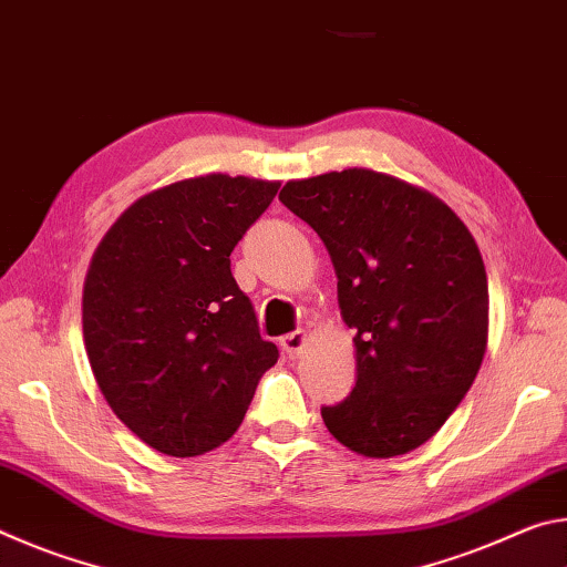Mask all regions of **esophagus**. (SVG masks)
Segmentation results:
<instances>
[{
  "label": "esophagus",
  "instance_id": "1",
  "mask_svg": "<svg viewBox=\"0 0 567 567\" xmlns=\"http://www.w3.org/2000/svg\"><path fill=\"white\" fill-rule=\"evenodd\" d=\"M280 344H282V350L290 354V358H297V354H300L302 348H305V332L302 330H295L290 334H285V338L280 340Z\"/></svg>",
  "mask_w": 567,
  "mask_h": 567
}]
</instances>
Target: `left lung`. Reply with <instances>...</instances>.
Here are the masks:
<instances>
[{
  "label": "left lung",
  "instance_id": "1",
  "mask_svg": "<svg viewBox=\"0 0 567 567\" xmlns=\"http://www.w3.org/2000/svg\"><path fill=\"white\" fill-rule=\"evenodd\" d=\"M280 203L328 247L358 380L322 420L344 447L395 457L427 443L473 385L487 275L473 235L430 192L372 169L287 182Z\"/></svg>",
  "mask_w": 567,
  "mask_h": 567
}]
</instances>
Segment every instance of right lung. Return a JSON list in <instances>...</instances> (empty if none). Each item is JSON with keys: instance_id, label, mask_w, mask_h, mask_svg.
<instances>
[{"instance_id": "1", "label": "right lung", "mask_w": 567, "mask_h": 567, "mask_svg": "<svg viewBox=\"0 0 567 567\" xmlns=\"http://www.w3.org/2000/svg\"><path fill=\"white\" fill-rule=\"evenodd\" d=\"M280 182L207 175L134 203L104 235L82 297L104 400L142 443L192 457L235 435L280 358L229 255Z\"/></svg>"}]
</instances>
